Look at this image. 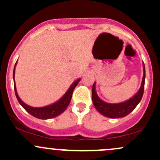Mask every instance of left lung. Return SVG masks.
Here are the masks:
<instances>
[{"instance_id":"1","label":"left lung","mask_w":160,"mask_h":160,"mask_svg":"<svg viewBox=\"0 0 160 160\" xmlns=\"http://www.w3.org/2000/svg\"><path fill=\"white\" fill-rule=\"evenodd\" d=\"M145 80V67L144 64V76L142 78V82L139 91L134 95L132 98L126 102L119 104H109L103 102L98 98L95 92V84L94 83L92 88V98L95 108L99 113L110 118H120L129 114L136 108L142 98L144 89Z\"/></svg>"}]
</instances>
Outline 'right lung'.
<instances>
[{"label": "right lung", "mask_w": 160, "mask_h": 160, "mask_svg": "<svg viewBox=\"0 0 160 160\" xmlns=\"http://www.w3.org/2000/svg\"><path fill=\"white\" fill-rule=\"evenodd\" d=\"M14 74H15V68H14L13 70V80ZM80 79L76 80L72 85L70 86V88L68 89V90L67 91V92L65 93V95H64L59 101H58L56 103L51 104V105L46 106V107L43 108H33L31 107V106L27 105L26 104L24 103L20 99L19 95H18L16 85H14V89H15L16 96L18 102H19V104L22 106V108L25 110V111L28 112V113H30L31 115H32L33 117H37V118L42 119V120H47V119H51L53 118V117H56L57 116L61 114L62 113H63V112L65 111V109L68 108V106L70 102H71V98H72L73 92H74V88L76 87L77 85H78V82H80Z\"/></svg>", "instance_id": "1"}]
</instances>
